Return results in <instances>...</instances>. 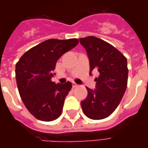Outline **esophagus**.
<instances>
[{"label": "esophagus", "mask_w": 148, "mask_h": 148, "mask_svg": "<svg viewBox=\"0 0 148 148\" xmlns=\"http://www.w3.org/2000/svg\"><path fill=\"white\" fill-rule=\"evenodd\" d=\"M72 86H73V88H75L77 86V84H76L75 82H72Z\"/></svg>", "instance_id": "obj_1"}]
</instances>
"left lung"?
I'll return each mask as SVG.
<instances>
[{
    "instance_id": "8db88e82",
    "label": "left lung",
    "mask_w": 148,
    "mask_h": 148,
    "mask_svg": "<svg viewBox=\"0 0 148 148\" xmlns=\"http://www.w3.org/2000/svg\"><path fill=\"white\" fill-rule=\"evenodd\" d=\"M90 60V74L97 70L96 89L86 87L88 95L81 101L87 117L101 120L115 111L124 96L127 84V58L109 42L95 36L79 39Z\"/></svg>"
}]
</instances>
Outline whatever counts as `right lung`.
<instances>
[{
	"label": "right lung",
	"mask_w": 148,
	"mask_h": 148,
	"mask_svg": "<svg viewBox=\"0 0 148 148\" xmlns=\"http://www.w3.org/2000/svg\"><path fill=\"white\" fill-rule=\"evenodd\" d=\"M77 43V39H47L25 52L16 65L20 96L38 120L51 121L61 115L72 84H55L51 77L58 58Z\"/></svg>",
	"instance_id": "add662e5"
}]
</instances>
